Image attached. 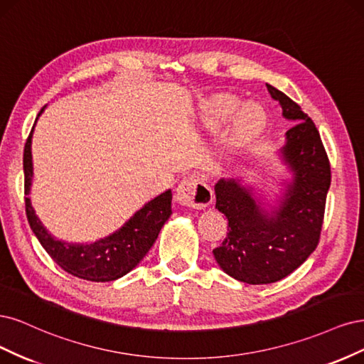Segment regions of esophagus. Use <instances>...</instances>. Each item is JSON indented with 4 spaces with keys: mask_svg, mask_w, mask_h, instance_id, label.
Masks as SVG:
<instances>
[{
    "mask_svg": "<svg viewBox=\"0 0 364 364\" xmlns=\"http://www.w3.org/2000/svg\"><path fill=\"white\" fill-rule=\"evenodd\" d=\"M175 201L181 205L203 208L213 201V192L210 186L198 177H186L175 191Z\"/></svg>",
    "mask_w": 364,
    "mask_h": 364,
    "instance_id": "esophagus-1",
    "label": "esophagus"
}]
</instances>
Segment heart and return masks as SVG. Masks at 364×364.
I'll use <instances>...</instances> for the list:
<instances>
[{
    "label": "heart",
    "instance_id": "heart-1",
    "mask_svg": "<svg viewBox=\"0 0 364 364\" xmlns=\"http://www.w3.org/2000/svg\"><path fill=\"white\" fill-rule=\"evenodd\" d=\"M239 105V100L234 97L220 95L213 98L204 109L207 124L212 127H218L227 122L231 116L236 114ZM236 114L228 133V137L232 144L246 142V140L254 137L262 130L264 122V113L260 110V107H257V105H246L245 109H242Z\"/></svg>",
    "mask_w": 364,
    "mask_h": 364
}]
</instances>
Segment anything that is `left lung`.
Here are the masks:
<instances>
[{
    "label": "left lung",
    "instance_id": "1",
    "mask_svg": "<svg viewBox=\"0 0 364 364\" xmlns=\"http://www.w3.org/2000/svg\"><path fill=\"white\" fill-rule=\"evenodd\" d=\"M283 116L296 122L281 149L293 172L284 198L267 212L250 189L234 178L215 186L216 208L228 219V232L213 250L222 271L242 283L269 284L283 279L316 250L323 224L331 168L318 128L286 93L266 85Z\"/></svg>",
    "mask_w": 364,
    "mask_h": 364
}]
</instances>
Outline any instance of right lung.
I'll return each mask as SVG.
<instances>
[{"label":"right lung","mask_w":364,"mask_h":364,"mask_svg":"<svg viewBox=\"0 0 364 364\" xmlns=\"http://www.w3.org/2000/svg\"><path fill=\"white\" fill-rule=\"evenodd\" d=\"M42 112L43 109H41L38 118ZM31 137L33 128L24 148L26 212L28 224L45 251L68 274L87 281H95V283L118 279L130 272L151 250L161 227L172 215V192L166 191L151 199L134 213V216L125 222L124 227L107 237L93 243H69L57 240L42 225L41 219L31 207L30 198H27L33 178Z\"/></svg>","instance_id":"1"}]
</instances>
